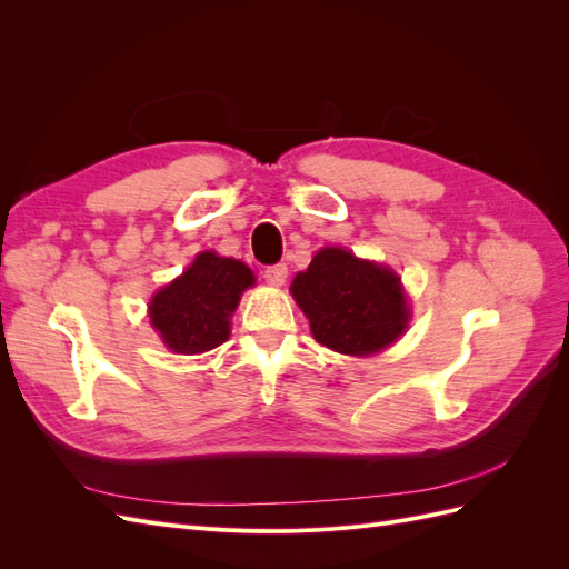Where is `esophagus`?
Listing matches in <instances>:
<instances>
[{
	"label": "esophagus",
	"mask_w": 569,
	"mask_h": 569,
	"mask_svg": "<svg viewBox=\"0 0 569 569\" xmlns=\"http://www.w3.org/2000/svg\"><path fill=\"white\" fill-rule=\"evenodd\" d=\"M263 278H266L270 284H274V287L284 284V280H287V266H284V263L268 266V268L263 270Z\"/></svg>",
	"instance_id": "34e87169"
}]
</instances>
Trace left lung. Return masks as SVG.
<instances>
[{
    "label": "left lung",
    "instance_id": "8db88e82",
    "mask_svg": "<svg viewBox=\"0 0 569 569\" xmlns=\"http://www.w3.org/2000/svg\"><path fill=\"white\" fill-rule=\"evenodd\" d=\"M291 295L311 320L313 337L349 356L382 351L403 335L410 316L401 278L337 247L313 256L291 282Z\"/></svg>",
    "mask_w": 569,
    "mask_h": 569
}]
</instances>
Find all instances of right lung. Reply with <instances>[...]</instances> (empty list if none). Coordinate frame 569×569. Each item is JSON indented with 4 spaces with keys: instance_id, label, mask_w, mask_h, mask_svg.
Segmentation results:
<instances>
[{
    "instance_id": "right-lung-1",
    "label": "right lung",
    "mask_w": 569,
    "mask_h": 569,
    "mask_svg": "<svg viewBox=\"0 0 569 569\" xmlns=\"http://www.w3.org/2000/svg\"><path fill=\"white\" fill-rule=\"evenodd\" d=\"M253 284V272L234 258L203 251L178 280L149 303L153 330L176 353H203L230 337V316Z\"/></svg>"
}]
</instances>
